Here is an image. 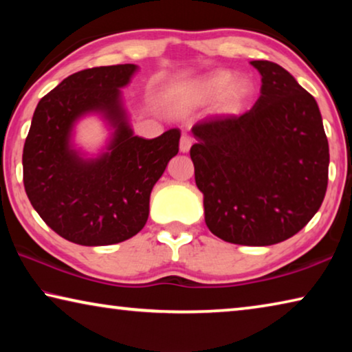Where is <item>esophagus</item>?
I'll return each instance as SVG.
<instances>
[{
    "mask_svg": "<svg viewBox=\"0 0 352 352\" xmlns=\"http://www.w3.org/2000/svg\"><path fill=\"white\" fill-rule=\"evenodd\" d=\"M190 146H192V140H190L188 135H183L182 140H180V152H183V153L189 152Z\"/></svg>",
    "mask_w": 352,
    "mask_h": 352,
    "instance_id": "obj_1",
    "label": "esophagus"
}]
</instances>
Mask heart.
<instances>
[{"mask_svg":"<svg viewBox=\"0 0 352 352\" xmlns=\"http://www.w3.org/2000/svg\"><path fill=\"white\" fill-rule=\"evenodd\" d=\"M254 85L245 76H236L230 69H214L178 93L177 107H200L217 99L219 115L234 116L247 109L253 99Z\"/></svg>","mask_w":352,"mask_h":352,"instance_id":"heart-1","label":"heart"}]
</instances>
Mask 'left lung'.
<instances>
[{
    "label": "left lung",
    "mask_w": 352,
    "mask_h": 352,
    "mask_svg": "<svg viewBox=\"0 0 352 352\" xmlns=\"http://www.w3.org/2000/svg\"><path fill=\"white\" fill-rule=\"evenodd\" d=\"M250 63L262 76L259 99L241 116L195 124L190 160L211 233L264 247L296 234L320 210L329 144L312 94L278 63Z\"/></svg>",
    "instance_id": "left-lung-1"
}]
</instances>
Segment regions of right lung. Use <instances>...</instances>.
Instances as JSON below:
<instances>
[{
	"label": "right lung",
	"mask_w": 352,
	"mask_h": 352,
	"mask_svg": "<svg viewBox=\"0 0 352 352\" xmlns=\"http://www.w3.org/2000/svg\"><path fill=\"white\" fill-rule=\"evenodd\" d=\"M138 67L83 69L40 99L23 148L28 199L58 236L79 245H111L144 228L155 183L178 153L180 130L153 140L133 135L122 104ZM88 114L112 130L98 157L76 149L75 124Z\"/></svg>",
	"instance_id": "add662e5"
}]
</instances>
